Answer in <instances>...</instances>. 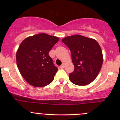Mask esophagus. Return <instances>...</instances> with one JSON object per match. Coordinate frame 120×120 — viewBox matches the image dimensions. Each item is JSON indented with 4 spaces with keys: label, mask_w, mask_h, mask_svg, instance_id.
I'll use <instances>...</instances> for the list:
<instances>
[{
    "label": "esophagus",
    "mask_w": 120,
    "mask_h": 120,
    "mask_svg": "<svg viewBox=\"0 0 120 120\" xmlns=\"http://www.w3.org/2000/svg\"><path fill=\"white\" fill-rule=\"evenodd\" d=\"M64 67H65V64L64 63H63L62 64H61V66H60V67L61 68H64Z\"/></svg>",
    "instance_id": "1"
}]
</instances>
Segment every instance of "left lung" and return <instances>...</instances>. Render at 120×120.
Returning a JSON list of instances; mask_svg holds the SVG:
<instances>
[{
    "instance_id": "obj_1",
    "label": "left lung",
    "mask_w": 120,
    "mask_h": 120,
    "mask_svg": "<svg viewBox=\"0 0 120 120\" xmlns=\"http://www.w3.org/2000/svg\"><path fill=\"white\" fill-rule=\"evenodd\" d=\"M62 42L71 51L74 71L69 74L71 82L84 86L94 81L102 66L103 57L96 40L79 35L64 38Z\"/></svg>"
}]
</instances>
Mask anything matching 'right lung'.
<instances>
[{
    "label": "right lung",
    "mask_w": 120,
    "mask_h": 120,
    "mask_svg": "<svg viewBox=\"0 0 120 120\" xmlns=\"http://www.w3.org/2000/svg\"><path fill=\"white\" fill-rule=\"evenodd\" d=\"M59 38L46 34L27 37L20 44L16 61L20 74L29 84L43 87L51 83L57 71L49 53Z\"/></svg>",
    "instance_id": "1"
}]
</instances>
